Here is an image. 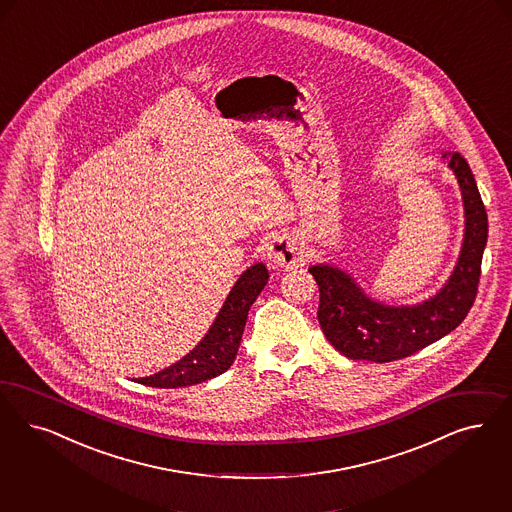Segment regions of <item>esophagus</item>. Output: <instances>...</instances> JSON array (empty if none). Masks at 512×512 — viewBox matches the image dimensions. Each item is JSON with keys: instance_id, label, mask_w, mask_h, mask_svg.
I'll return each mask as SVG.
<instances>
[{"instance_id": "34e87169", "label": "esophagus", "mask_w": 512, "mask_h": 512, "mask_svg": "<svg viewBox=\"0 0 512 512\" xmlns=\"http://www.w3.org/2000/svg\"><path fill=\"white\" fill-rule=\"evenodd\" d=\"M266 259L272 266L289 270V268H299L304 265L306 255H304V249L300 246L297 236H293L289 232H278L268 242Z\"/></svg>"}]
</instances>
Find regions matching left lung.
I'll return each instance as SVG.
<instances>
[{
    "label": "left lung",
    "instance_id": "1",
    "mask_svg": "<svg viewBox=\"0 0 512 512\" xmlns=\"http://www.w3.org/2000/svg\"><path fill=\"white\" fill-rule=\"evenodd\" d=\"M458 179L463 202V240L448 280L414 304H388L371 297L352 274L335 263L308 268L319 285L318 319L323 335L348 359L388 363L403 359L452 333L476 297L488 215L475 176L459 153H442Z\"/></svg>",
    "mask_w": 512,
    "mask_h": 512
}]
</instances>
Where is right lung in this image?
Masks as SVG:
<instances>
[{
    "label": "right lung",
    "instance_id": "1",
    "mask_svg": "<svg viewBox=\"0 0 512 512\" xmlns=\"http://www.w3.org/2000/svg\"><path fill=\"white\" fill-rule=\"evenodd\" d=\"M268 282V268L255 263L232 285L219 314L204 338L183 359L164 371L138 378L149 388H187L223 374L236 359L246 327L247 312Z\"/></svg>",
    "mask_w": 512,
    "mask_h": 512
}]
</instances>
